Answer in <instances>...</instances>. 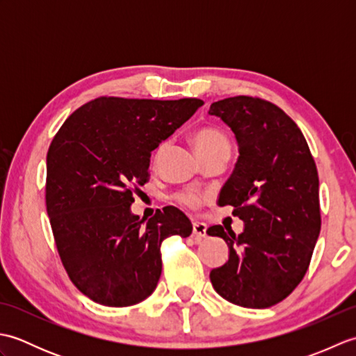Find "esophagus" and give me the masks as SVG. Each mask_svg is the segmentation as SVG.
<instances>
[{
    "mask_svg": "<svg viewBox=\"0 0 356 356\" xmlns=\"http://www.w3.org/2000/svg\"><path fill=\"white\" fill-rule=\"evenodd\" d=\"M193 236L195 240H202L207 236V225L203 222H194L193 223Z\"/></svg>",
    "mask_w": 356,
    "mask_h": 356,
    "instance_id": "34e87169",
    "label": "esophagus"
}]
</instances>
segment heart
<instances>
[{"instance_id":"heart-1","label":"heart","mask_w":356,"mask_h":356,"mask_svg":"<svg viewBox=\"0 0 356 356\" xmlns=\"http://www.w3.org/2000/svg\"><path fill=\"white\" fill-rule=\"evenodd\" d=\"M193 143L200 157L213 154V153H229V140L226 134L216 127H200L193 133ZM163 145L156 149L154 159L157 161L161 157ZM176 200L182 207L197 209L203 202L207 200L205 194H200L197 191H182L176 194Z\"/></svg>"}]
</instances>
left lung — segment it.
I'll use <instances>...</instances> for the list:
<instances>
[{
  "label": "left lung",
  "instance_id": "1",
  "mask_svg": "<svg viewBox=\"0 0 356 356\" xmlns=\"http://www.w3.org/2000/svg\"><path fill=\"white\" fill-rule=\"evenodd\" d=\"M209 115L231 128L240 153L218 205L234 207L245 222L238 236L220 225L207 231L229 248L211 283L234 305L270 307L300 284L311 263L321 228L318 171L303 133L272 102L226 97L211 104Z\"/></svg>",
  "mask_w": 356,
  "mask_h": 356
}]
</instances>
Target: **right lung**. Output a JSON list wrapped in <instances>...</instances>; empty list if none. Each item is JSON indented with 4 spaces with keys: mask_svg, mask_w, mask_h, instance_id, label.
<instances>
[{
    "mask_svg": "<svg viewBox=\"0 0 356 356\" xmlns=\"http://www.w3.org/2000/svg\"><path fill=\"white\" fill-rule=\"evenodd\" d=\"M203 101L101 96L65 120L47 153L45 205L59 257L73 284L104 306L138 305L156 289L162 241L193 225L174 207L143 225L133 194L149 179L151 151Z\"/></svg>",
    "mask_w": 356,
    "mask_h": 356,
    "instance_id": "1",
    "label": "right lung"
}]
</instances>
